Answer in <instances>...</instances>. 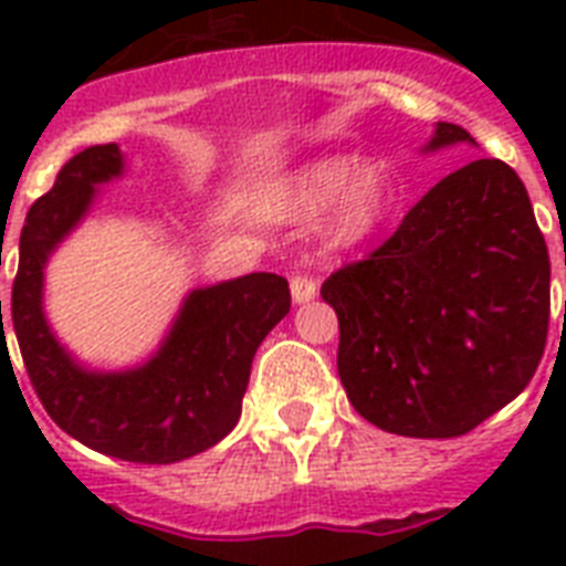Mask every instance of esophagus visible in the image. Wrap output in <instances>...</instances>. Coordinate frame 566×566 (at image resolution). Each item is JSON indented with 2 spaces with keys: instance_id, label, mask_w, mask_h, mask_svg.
<instances>
[{
  "instance_id": "obj_1",
  "label": "esophagus",
  "mask_w": 566,
  "mask_h": 566,
  "mask_svg": "<svg viewBox=\"0 0 566 566\" xmlns=\"http://www.w3.org/2000/svg\"><path fill=\"white\" fill-rule=\"evenodd\" d=\"M291 296L296 305H305V302H311L314 296H317V282L305 273L291 275Z\"/></svg>"
}]
</instances>
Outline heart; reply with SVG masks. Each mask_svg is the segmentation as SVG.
<instances>
[{
	"label": "heart",
	"mask_w": 566,
	"mask_h": 566,
	"mask_svg": "<svg viewBox=\"0 0 566 566\" xmlns=\"http://www.w3.org/2000/svg\"><path fill=\"white\" fill-rule=\"evenodd\" d=\"M270 202L293 220H311L328 208L326 240L349 249L373 238L394 208V181L381 164L355 167L346 155H328L275 185Z\"/></svg>",
	"instance_id": "b5f03b06"
}]
</instances>
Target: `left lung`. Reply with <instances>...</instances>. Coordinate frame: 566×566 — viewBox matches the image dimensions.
<instances>
[{
  "label": "left lung",
  "instance_id": "obj_1",
  "mask_svg": "<svg viewBox=\"0 0 566 566\" xmlns=\"http://www.w3.org/2000/svg\"><path fill=\"white\" fill-rule=\"evenodd\" d=\"M473 144L438 123L422 153ZM340 326L337 373L364 420L458 438L523 394L549 328V252L500 158L440 179L364 261L319 287Z\"/></svg>",
  "mask_w": 566,
  "mask_h": 566
}]
</instances>
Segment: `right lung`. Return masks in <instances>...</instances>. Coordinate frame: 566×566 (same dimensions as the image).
Wrapping results in <instances>:
<instances>
[{
  "mask_svg": "<svg viewBox=\"0 0 566 566\" xmlns=\"http://www.w3.org/2000/svg\"><path fill=\"white\" fill-rule=\"evenodd\" d=\"M117 144L61 167L20 234L11 319L46 413L84 447L135 464H176L220 443L240 420L258 346L291 311L287 279L249 273L196 287L158 353L132 370H87L57 344L43 314V266L91 211L96 188L123 176ZM2 319V300H0Z\"/></svg>",
  "mask_w": 566,
  "mask_h": 566,
  "instance_id": "right-lung-1",
  "label": "right lung"
}]
</instances>
